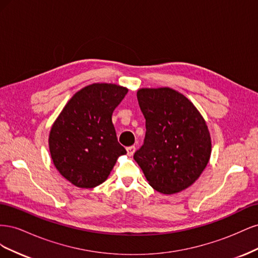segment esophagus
<instances>
[{"label":"esophagus","instance_id":"1","mask_svg":"<svg viewBox=\"0 0 258 258\" xmlns=\"http://www.w3.org/2000/svg\"><path fill=\"white\" fill-rule=\"evenodd\" d=\"M135 152H136V146L131 145V146L127 147V154H128V156H132V155L135 154Z\"/></svg>","mask_w":258,"mask_h":258}]
</instances>
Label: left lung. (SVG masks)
Instances as JSON below:
<instances>
[{
	"label": "left lung",
	"instance_id": "8db88e82",
	"mask_svg": "<svg viewBox=\"0 0 258 258\" xmlns=\"http://www.w3.org/2000/svg\"><path fill=\"white\" fill-rule=\"evenodd\" d=\"M137 97L146 132L135 160L157 191L171 195L187 188L210 159L211 138L205 119L173 89L143 88Z\"/></svg>",
	"mask_w": 258,
	"mask_h": 258
}]
</instances>
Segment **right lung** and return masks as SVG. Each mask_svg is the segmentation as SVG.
Returning a JSON list of instances; mask_svg holds the SVG:
<instances>
[{
    "mask_svg": "<svg viewBox=\"0 0 258 258\" xmlns=\"http://www.w3.org/2000/svg\"><path fill=\"white\" fill-rule=\"evenodd\" d=\"M128 89L92 84L76 92L49 135L52 161L60 174L82 188L102 184L117 158L127 152L117 141L112 114Z\"/></svg>",
    "mask_w": 258,
    "mask_h": 258,
    "instance_id": "right-lung-1",
    "label": "right lung"
}]
</instances>
